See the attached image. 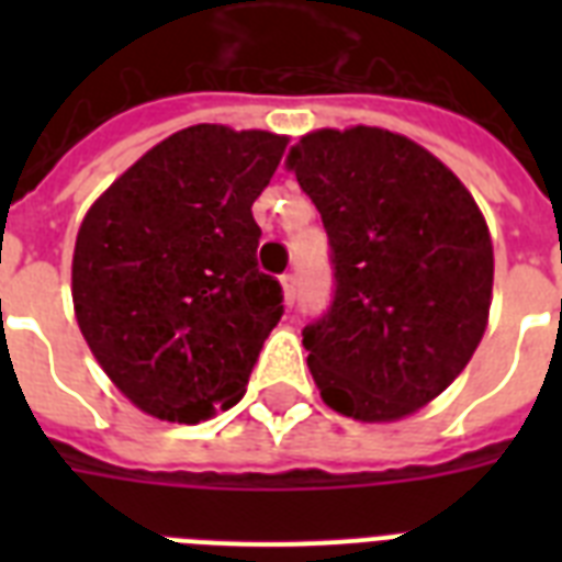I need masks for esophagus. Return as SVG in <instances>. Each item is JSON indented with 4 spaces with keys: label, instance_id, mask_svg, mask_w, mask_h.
<instances>
[{
    "label": "esophagus",
    "instance_id": "1",
    "mask_svg": "<svg viewBox=\"0 0 562 562\" xmlns=\"http://www.w3.org/2000/svg\"><path fill=\"white\" fill-rule=\"evenodd\" d=\"M282 285V300H285V306H294V297H297V280H294V273H282L280 277Z\"/></svg>",
    "mask_w": 562,
    "mask_h": 562
}]
</instances>
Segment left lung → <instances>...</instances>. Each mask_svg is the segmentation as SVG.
I'll list each match as a JSON object with an SVG mask.
<instances>
[{
	"mask_svg": "<svg viewBox=\"0 0 562 562\" xmlns=\"http://www.w3.org/2000/svg\"><path fill=\"white\" fill-rule=\"evenodd\" d=\"M289 169L329 233L335 300L303 329L321 400L393 423L437 400L490 321L493 241L449 166L384 127L300 136Z\"/></svg>",
	"mask_w": 562,
	"mask_h": 562,
	"instance_id": "obj_1",
	"label": "left lung"
}]
</instances>
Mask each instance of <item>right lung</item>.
<instances>
[{
  "label": "right lung",
  "instance_id": "add662e5",
  "mask_svg": "<svg viewBox=\"0 0 562 562\" xmlns=\"http://www.w3.org/2000/svg\"><path fill=\"white\" fill-rule=\"evenodd\" d=\"M289 136L192 125L95 198L72 254V306L108 379L148 417L201 423L245 396L282 317L256 268L254 201Z\"/></svg>",
  "mask_w": 562,
  "mask_h": 562
}]
</instances>
